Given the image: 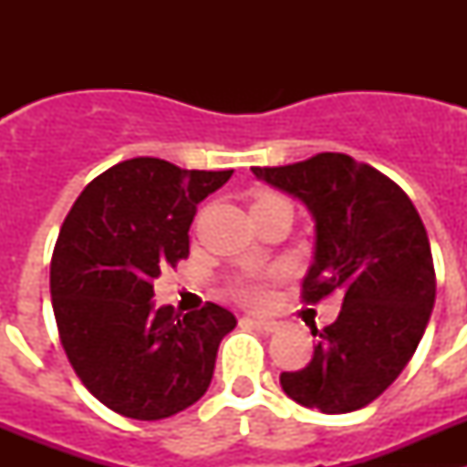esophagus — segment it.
<instances>
[{
    "instance_id": "esophagus-1",
    "label": "esophagus",
    "mask_w": 467,
    "mask_h": 467,
    "mask_svg": "<svg viewBox=\"0 0 467 467\" xmlns=\"http://www.w3.org/2000/svg\"><path fill=\"white\" fill-rule=\"evenodd\" d=\"M247 323L254 325L257 329H262V332H278L280 329V323H275V320H264V317H245Z\"/></svg>"
}]
</instances>
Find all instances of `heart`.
<instances>
[{"label": "heart", "mask_w": 467, "mask_h": 467, "mask_svg": "<svg viewBox=\"0 0 467 467\" xmlns=\"http://www.w3.org/2000/svg\"><path fill=\"white\" fill-rule=\"evenodd\" d=\"M278 198L280 196H275V193L262 192L257 193V198H254L253 208H257V205H266L271 203V201H278ZM234 295H236L243 304H247V306H262L264 301H266V287H264V283L259 278H243L238 280L236 287H234Z\"/></svg>", "instance_id": "b5f03b06"}]
</instances>
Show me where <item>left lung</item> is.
<instances>
[{
    "instance_id": "left-lung-1",
    "label": "left lung",
    "mask_w": 467,
    "mask_h": 467,
    "mask_svg": "<svg viewBox=\"0 0 467 467\" xmlns=\"http://www.w3.org/2000/svg\"><path fill=\"white\" fill-rule=\"evenodd\" d=\"M259 182L296 198L316 224L304 301L344 296L339 317L317 332L313 360L280 374L295 402L346 414L377 400L414 356L435 304L431 243L410 196L377 168L317 154L253 168Z\"/></svg>"
}]
</instances>
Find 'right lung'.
<instances>
[{"label": "right lung", "mask_w": 467, "mask_h": 467, "mask_svg": "<svg viewBox=\"0 0 467 467\" xmlns=\"http://www.w3.org/2000/svg\"><path fill=\"white\" fill-rule=\"evenodd\" d=\"M231 175L138 156L95 177L65 217L51 259L57 332L74 372L117 414L168 419L213 381L236 316L156 306L154 280L187 257L196 205Z\"/></svg>", "instance_id": "add662e5"}]
</instances>
